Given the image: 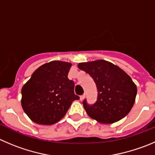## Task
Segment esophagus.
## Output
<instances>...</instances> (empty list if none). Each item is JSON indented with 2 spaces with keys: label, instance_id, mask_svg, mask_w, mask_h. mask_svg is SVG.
Wrapping results in <instances>:
<instances>
[{
  "label": "esophagus",
  "instance_id": "1",
  "mask_svg": "<svg viewBox=\"0 0 155 155\" xmlns=\"http://www.w3.org/2000/svg\"><path fill=\"white\" fill-rule=\"evenodd\" d=\"M85 98V95H84H84H81V97H80V100H81V101H84V99Z\"/></svg>",
  "mask_w": 155,
  "mask_h": 155
}]
</instances>
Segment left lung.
I'll list each match as a JSON object with an SVG mask.
<instances>
[{"label": "left lung", "mask_w": 155, "mask_h": 155, "mask_svg": "<svg viewBox=\"0 0 155 155\" xmlns=\"http://www.w3.org/2000/svg\"><path fill=\"white\" fill-rule=\"evenodd\" d=\"M78 67L89 74L97 84V101L94 105H83L88 116L102 124H111L124 118L135 101L137 87L119 66L105 61L79 63Z\"/></svg>", "instance_id": "8db88e82"}]
</instances>
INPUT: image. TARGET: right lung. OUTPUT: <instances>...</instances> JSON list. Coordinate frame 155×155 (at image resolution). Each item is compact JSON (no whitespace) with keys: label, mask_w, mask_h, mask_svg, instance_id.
<instances>
[{"label":"right lung","mask_w":155,"mask_h":155,"mask_svg":"<svg viewBox=\"0 0 155 155\" xmlns=\"http://www.w3.org/2000/svg\"><path fill=\"white\" fill-rule=\"evenodd\" d=\"M71 63L51 61L38 68L21 90V106L29 119L39 125L61 120L71 104L80 97L68 74Z\"/></svg>","instance_id":"1"}]
</instances>
